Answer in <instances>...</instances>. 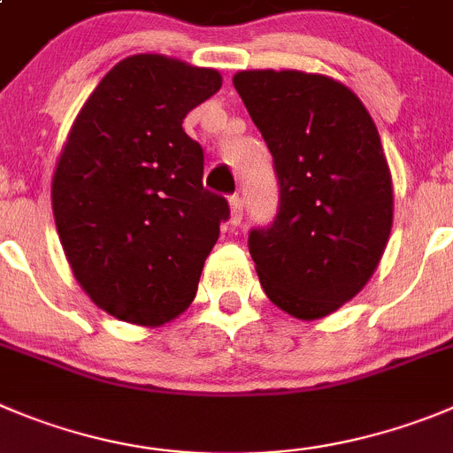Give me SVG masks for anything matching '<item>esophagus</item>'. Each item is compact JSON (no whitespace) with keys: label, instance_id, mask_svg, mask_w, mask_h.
<instances>
[{"label":"esophagus","instance_id":"esophagus-1","mask_svg":"<svg viewBox=\"0 0 453 453\" xmlns=\"http://www.w3.org/2000/svg\"><path fill=\"white\" fill-rule=\"evenodd\" d=\"M241 219H243V198L234 194V196H230V223L239 226Z\"/></svg>","mask_w":453,"mask_h":453}]
</instances>
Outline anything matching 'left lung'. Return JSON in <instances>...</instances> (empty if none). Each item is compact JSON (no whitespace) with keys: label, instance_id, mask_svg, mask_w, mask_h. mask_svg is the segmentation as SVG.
Listing matches in <instances>:
<instances>
[{"label":"left lung","instance_id":"8db88e82","mask_svg":"<svg viewBox=\"0 0 453 453\" xmlns=\"http://www.w3.org/2000/svg\"><path fill=\"white\" fill-rule=\"evenodd\" d=\"M232 82L279 185L277 217L248 234L261 286L299 319L331 315L365 288L391 232V172L375 122L326 75L241 71Z\"/></svg>","mask_w":453,"mask_h":453}]
</instances>
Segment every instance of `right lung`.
Wrapping results in <instances>:
<instances>
[{"label": "right lung", "instance_id": "right-lung-1", "mask_svg": "<svg viewBox=\"0 0 453 453\" xmlns=\"http://www.w3.org/2000/svg\"><path fill=\"white\" fill-rule=\"evenodd\" d=\"M219 88L214 69L131 55L71 127L50 192L55 226L78 284L122 322L179 317L230 219L226 198L203 188V147L183 129Z\"/></svg>", "mask_w": 453, "mask_h": 453}]
</instances>
